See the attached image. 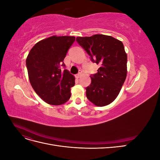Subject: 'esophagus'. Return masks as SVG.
Wrapping results in <instances>:
<instances>
[{"label": "esophagus", "instance_id": "34e87169", "mask_svg": "<svg viewBox=\"0 0 160 160\" xmlns=\"http://www.w3.org/2000/svg\"><path fill=\"white\" fill-rule=\"evenodd\" d=\"M81 71H79V73H78V74H77V75H75L76 78H77V79L79 78V77H81Z\"/></svg>", "mask_w": 160, "mask_h": 160}]
</instances>
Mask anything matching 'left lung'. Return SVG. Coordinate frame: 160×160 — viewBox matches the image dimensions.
I'll list each match as a JSON object with an SVG mask.
<instances>
[{
    "instance_id": "left-lung-1",
    "label": "left lung",
    "mask_w": 160,
    "mask_h": 160,
    "mask_svg": "<svg viewBox=\"0 0 160 160\" xmlns=\"http://www.w3.org/2000/svg\"><path fill=\"white\" fill-rule=\"evenodd\" d=\"M77 42L99 64L98 72L91 75L86 96L96 106L108 105L116 99L127 76L128 57L123 42L104 35L76 38Z\"/></svg>"
}]
</instances>
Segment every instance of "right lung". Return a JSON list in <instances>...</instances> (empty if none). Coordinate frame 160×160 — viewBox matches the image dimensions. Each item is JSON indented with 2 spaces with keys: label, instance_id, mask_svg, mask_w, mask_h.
<instances>
[{
  "label": "right lung",
  "instance_id": "obj_1",
  "mask_svg": "<svg viewBox=\"0 0 160 160\" xmlns=\"http://www.w3.org/2000/svg\"><path fill=\"white\" fill-rule=\"evenodd\" d=\"M75 40V37L52 36L34 45L26 60L30 83L46 103L59 105L71 98L75 77L67 69L63 60Z\"/></svg>",
  "mask_w": 160,
  "mask_h": 160
}]
</instances>
